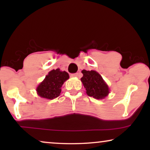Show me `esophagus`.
I'll use <instances>...</instances> for the list:
<instances>
[{
	"label": "esophagus",
	"instance_id": "obj_1",
	"mask_svg": "<svg viewBox=\"0 0 150 150\" xmlns=\"http://www.w3.org/2000/svg\"><path fill=\"white\" fill-rule=\"evenodd\" d=\"M71 77H77L78 76H79V74H78V73H76V74H71L70 75Z\"/></svg>",
	"mask_w": 150,
	"mask_h": 150
}]
</instances>
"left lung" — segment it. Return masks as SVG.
I'll use <instances>...</instances> for the list:
<instances>
[{
    "label": "left lung",
    "mask_w": 150,
    "mask_h": 150,
    "mask_svg": "<svg viewBox=\"0 0 150 150\" xmlns=\"http://www.w3.org/2000/svg\"><path fill=\"white\" fill-rule=\"evenodd\" d=\"M83 76L81 81L86 89V93L90 97L96 99H104L109 93L108 86L97 71L94 70L82 71Z\"/></svg>",
    "instance_id": "8db88e82"
}]
</instances>
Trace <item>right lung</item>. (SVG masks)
I'll use <instances>...</instances> for the list:
<instances>
[{"instance_id":"right-lung-1","label":"right lung","mask_w":150,"mask_h":150,"mask_svg":"<svg viewBox=\"0 0 150 150\" xmlns=\"http://www.w3.org/2000/svg\"><path fill=\"white\" fill-rule=\"evenodd\" d=\"M69 78L68 73L65 71H62L59 68L52 69L37 87L38 94L48 100L57 98L60 95L63 84Z\"/></svg>"}]
</instances>
